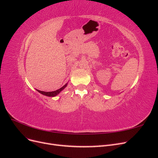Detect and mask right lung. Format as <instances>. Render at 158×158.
I'll return each mask as SVG.
<instances>
[{
    "label": "right lung",
    "mask_w": 158,
    "mask_h": 158,
    "mask_svg": "<svg viewBox=\"0 0 158 158\" xmlns=\"http://www.w3.org/2000/svg\"><path fill=\"white\" fill-rule=\"evenodd\" d=\"M66 85H67V83H66L64 85H63V87L60 88V89H57V90H55V91H53V92H44V91H40V90H38L37 89V91L38 92H40V94L44 95H46V96H48V97H55L56 96V95H58L61 91H63L66 87Z\"/></svg>",
    "instance_id": "right-lung-1"
}]
</instances>
